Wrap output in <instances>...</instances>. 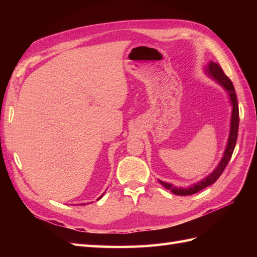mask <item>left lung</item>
I'll return each mask as SVG.
<instances>
[{
  "mask_svg": "<svg viewBox=\"0 0 257 257\" xmlns=\"http://www.w3.org/2000/svg\"><path fill=\"white\" fill-rule=\"evenodd\" d=\"M205 72L209 74L211 77L214 79L216 83H219L223 88H224L228 96H230L231 103H232V116H231V129H230V136H228L227 139V145L224 154H223V158L221 159L219 166L215 168V170L213 171L211 174H209L205 179L201 180V181L194 183L189 188H176L173 187L172 184L160 181L159 182L165 187L166 189L170 190L172 193L177 195H191L194 194L199 191L203 190L204 188L209 187V185L214 183L217 179L220 178L222 172L224 171L226 168L228 161H230L231 157L233 155L234 148H235L236 140H237V133H238V122H239V117H238V103H237V98L235 94V89H234V86L232 84L231 79L227 77V76L223 72V69L219 64L210 62L207 65Z\"/></svg>",
  "mask_w": 257,
  "mask_h": 257,
  "instance_id": "1",
  "label": "left lung"
}]
</instances>
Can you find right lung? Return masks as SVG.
Returning <instances> with one entry per match:
<instances>
[{"mask_svg": "<svg viewBox=\"0 0 257 257\" xmlns=\"http://www.w3.org/2000/svg\"><path fill=\"white\" fill-rule=\"evenodd\" d=\"M101 196H102V195H101ZM101 196H100V198H99V199H101ZM99 199H98V200H99Z\"/></svg>", "mask_w": 257, "mask_h": 257, "instance_id": "right-lung-1", "label": "right lung"}]
</instances>
